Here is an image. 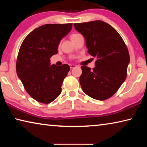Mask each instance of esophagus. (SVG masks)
<instances>
[{"label": "esophagus", "instance_id": "obj_1", "mask_svg": "<svg viewBox=\"0 0 147 147\" xmlns=\"http://www.w3.org/2000/svg\"><path fill=\"white\" fill-rule=\"evenodd\" d=\"M69 66H70L71 69H73V68L76 67V65H73V64H70V65H69Z\"/></svg>", "mask_w": 147, "mask_h": 147}]
</instances>
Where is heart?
<instances>
[{"label": "heart", "instance_id": "1", "mask_svg": "<svg viewBox=\"0 0 147 147\" xmlns=\"http://www.w3.org/2000/svg\"><path fill=\"white\" fill-rule=\"evenodd\" d=\"M77 35H78V34H72L71 36V38H73V37H74V36H77Z\"/></svg>", "mask_w": 147, "mask_h": 147}]
</instances>
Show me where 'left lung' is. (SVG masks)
Masks as SVG:
<instances>
[{
  "instance_id": "left-lung-1",
  "label": "left lung",
  "mask_w": 147,
  "mask_h": 147,
  "mask_svg": "<svg viewBox=\"0 0 147 147\" xmlns=\"http://www.w3.org/2000/svg\"><path fill=\"white\" fill-rule=\"evenodd\" d=\"M84 37L88 53L96 58L91 70L82 66L80 83L83 91L90 97L104 100L118 90L126 78L130 56L120 35L109 24L94 21L74 24Z\"/></svg>"
}]
</instances>
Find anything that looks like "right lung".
<instances>
[{
  "label": "right lung",
  "mask_w": 147,
  "mask_h": 147,
  "mask_svg": "<svg viewBox=\"0 0 147 147\" xmlns=\"http://www.w3.org/2000/svg\"><path fill=\"white\" fill-rule=\"evenodd\" d=\"M73 24H47L31 32L20 47L16 63L19 78L30 95L39 102L48 104L58 97L70 67L51 65L58 53L59 44L72 29Z\"/></svg>",
  "instance_id": "obj_1"
}]
</instances>
